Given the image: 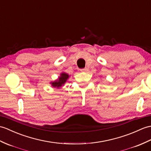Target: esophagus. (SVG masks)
Listing matches in <instances>:
<instances>
[{
    "instance_id": "34e87169",
    "label": "esophagus",
    "mask_w": 151,
    "mask_h": 151,
    "mask_svg": "<svg viewBox=\"0 0 151 151\" xmlns=\"http://www.w3.org/2000/svg\"><path fill=\"white\" fill-rule=\"evenodd\" d=\"M80 71H81L82 72H87V71H88V69H87V68H83V69H80Z\"/></svg>"
}]
</instances>
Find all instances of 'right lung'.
Listing matches in <instances>:
<instances>
[{"instance_id":"add662e5","label":"right lung","mask_w":151,"mask_h":151,"mask_svg":"<svg viewBox=\"0 0 151 151\" xmlns=\"http://www.w3.org/2000/svg\"><path fill=\"white\" fill-rule=\"evenodd\" d=\"M69 75H68L67 73H62L60 74V76H59L58 79L56 80L55 81L51 82V85L52 87H57V88H59L61 86H62L66 82L68 79L69 78Z\"/></svg>"}]
</instances>
